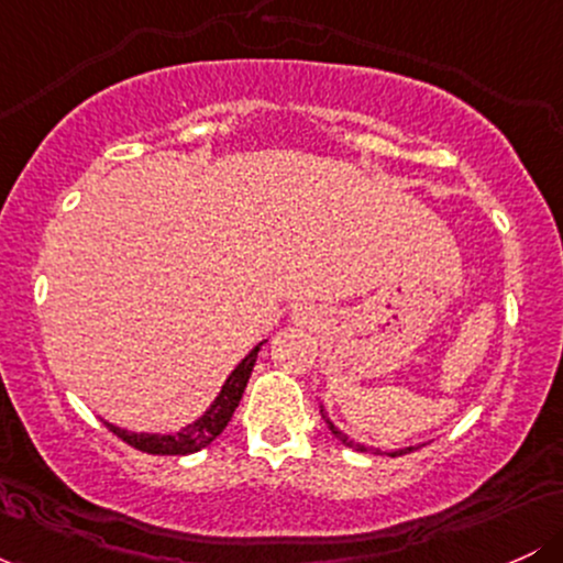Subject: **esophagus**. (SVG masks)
Masks as SVG:
<instances>
[{
    "mask_svg": "<svg viewBox=\"0 0 563 563\" xmlns=\"http://www.w3.org/2000/svg\"><path fill=\"white\" fill-rule=\"evenodd\" d=\"M296 318H307V309H299V312H296Z\"/></svg>",
    "mask_w": 563,
    "mask_h": 563,
    "instance_id": "1",
    "label": "esophagus"
}]
</instances>
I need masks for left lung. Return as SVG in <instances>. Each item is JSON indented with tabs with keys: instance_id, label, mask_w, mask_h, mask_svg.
<instances>
[{
	"instance_id": "1",
	"label": "left lung",
	"mask_w": 563,
	"mask_h": 563,
	"mask_svg": "<svg viewBox=\"0 0 563 563\" xmlns=\"http://www.w3.org/2000/svg\"><path fill=\"white\" fill-rule=\"evenodd\" d=\"M320 412H322V418H325V423H328V429H331V434H335L341 439V442L346 444V448H354V450H360V452H376V455H380V450L378 448H367V444H360V442H352V439H349V434H344V431L339 429V426H335L331 418H328V412H325V407L320 405ZM410 450H416V448H402V450H394V452H386V455H391V457H397V455H405V452H410Z\"/></svg>"
}]
</instances>
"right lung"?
Segmentation results:
<instances>
[{
  "instance_id": "obj_1",
  "label": "right lung",
  "mask_w": 563,
  "mask_h": 563,
  "mask_svg": "<svg viewBox=\"0 0 563 563\" xmlns=\"http://www.w3.org/2000/svg\"><path fill=\"white\" fill-rule=\"evenodd\" d=\"M262 344H256L249 354H245L241 363L235 365V371L230 373L228 380H224L222 389H219V394L214 397V402L209 405V410H206L200 418H196L192 423H187L179 431H174V434L126 431V429H121V426L108 423V421H106V426L113 431L115 437L124 439L126 444H132V448H137L142 452H151V455H190V452L209 448V444L214 442L219 434H222L224 426L230 423L235 407L241 405L245 384H249L251 371H254L256 354H260Z\"/></svg>"
}]
</instances>
